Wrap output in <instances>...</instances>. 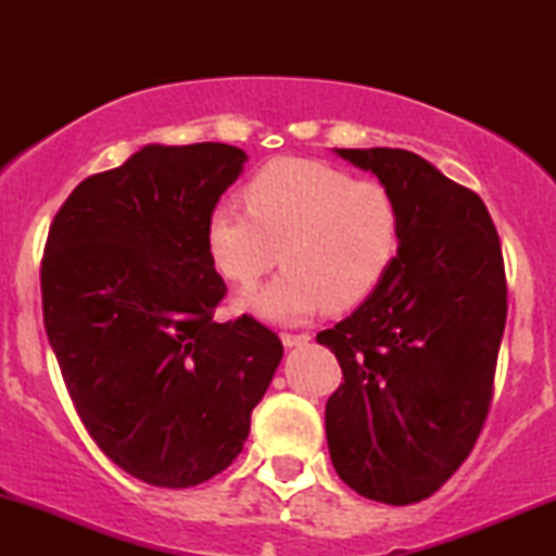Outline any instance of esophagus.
<instances>
[{"label": "esophagus", "mask_w": 556, "mask_h": 556, "mask_svg": "<svg viewBox=\"0 0 556 556\" xmlns=\"http://www.w3.org/2000/svg\"><path fill=\"white\" fill-rule=\"evenodd\" d=\"M283 344L286 346H303V344H308V333H283Z\"/></svg>", "instance_id": "esophagus-1"}]
</instances>
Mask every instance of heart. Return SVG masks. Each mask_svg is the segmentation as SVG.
<instances>
[{
  "label": "heart",
  "instance_id": "obj_1",
  "mask_svg": "<svg viewBox=\"0 0 556 556\" xmlns=\"http://www.w3.org/2000/svg\"><path fill=\"white\" fill-rule=\"evenodd\" d=\"M245 207L219 204L207 217L215 268L255 286L280 257L286 268L242 306L273 321L316 308L346 311L377 291L402 240V212L382 181L354 179L311 159H273L245 185Z\"/></svg>",
  "mask_w": 556,
  "mask_h": 556
}]
</instances>
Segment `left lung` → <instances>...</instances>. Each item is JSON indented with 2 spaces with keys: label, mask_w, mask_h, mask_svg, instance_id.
<instances>
[{
  "label": "left lung",
  "mask_w": 556,
  "mask_h": 556,
  "mask_svg": "<svg viewBox=\"0 0 556 556\" xmlns=\"http://www.w3.org/2000/svg\"><path fill=\"white\" fill-rule=\"evenodd\" d=\"M402 212L400 253L352 316L318 331L344 382L326 402L341 481L390 506L428 498L473 451L506 326L496 225L468 187L405 149H337Z\"/></svg>",
  "instance_id": "8db88e82"
}]
</instances>
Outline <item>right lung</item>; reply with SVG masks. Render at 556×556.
I'll list each match as a JSON object with an SVG mask.
<instances>
[{
    "instance_id": "add662e5",
    "label": "right lung",
    "mask_w": 556,
    "mask_h": 556,
    "mask_svg": "<svg viewBox=\"0 0 556 556\" xmlns=\"http://www.w3.org/2000/svg\"><path fill=\"white\" fill-rule=\"evenodd\" d=\"M245 159L227 143H151L83 179L45 242V331L75 413L118 468L162 489L238 458L283 356L253 316L212 318L227 286L207 217Z\"/></svg>"
}]
</instances>
